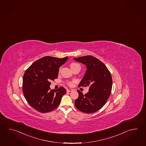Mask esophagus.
<instances>
[{
  "mask_svg": "<svg viewBox=\"0 0 146 146\" xmlns=\"http://www.w3.org/2000/svg\"><path fill=\"white\" fill-rule=\"evenodd\" d=\"M73 91V89H68L67 90V92H72Z\"/></svg>",
  "mask_w": 146,
  "mask_h": 146,
  "instance_id": "obj_1",
  "label": "esophagus"
}]
</instances>
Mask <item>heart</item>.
<instances>
[{
    "instance_id": "b5f03b06",
    "label": "heart",
    "mask_w": 146,
    "mask_h": 146,
    "mask_svg": "<svg viewBox=\"0 0 146 146\" xmlns=\"http://www.w3.org/2000/svg\"><path fill=\"white\" fill-rule=\"evenodd\" d=\"M78 66H80L78 64V63H72L71 64H70V67L71 68L72 70H73L74 68H77ZM68 84L70 86H72L73 85V83L71 82H69L68 83Z\"/></svg>"
}]
</instances>
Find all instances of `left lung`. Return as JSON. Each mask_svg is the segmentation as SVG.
<instances>
[{
    "label": "left lung",
    "instance_id": "8db88e82",
    "mask_svg": "<svg viewBox=\"0 0 146 146\" xmlns=\"http://www.w3.org/2000/svg\"><path fill=\"white\" fill-rule=\"evenodd\" d=\"M73 59L86 66L87 71L78 86L89 87V92L85 95L78 90L79 95L75 101V107L84 113L97 112L106 104L111 94V73L104 63L95 57L86 56Z\"/></svg>",
    "mask_w": 146,
    "mask_h": 146
}]
</instances>
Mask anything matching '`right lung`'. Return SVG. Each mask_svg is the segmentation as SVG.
<instances>
[{"label": "right lung", "mask_w": 146, "mask_h": 146, "mask_svg": "<svg viewBox=\"0 0 146 146\" xmlns=\"http://www.w3.org/2000/svg\"><path fill=\"white\" fill-rule=\"evenodd\" d=\"M68 57L57 58L46 56L32 64L24 73L23 78V92L30 106L37 111L47 113L59 106L66 89H50V80L58 76L59 69L66 63Z\"/></svg>", "instance_id": "right-lung-1"}]
</instances>
